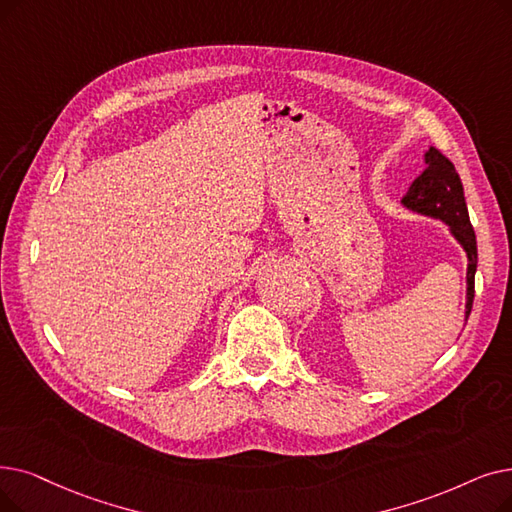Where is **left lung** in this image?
<instances>
[{"mask_svg":"<svg viewBox=\"0 0 512 512\" xmlns=\"http://www.w3.org/2000/svg\"><path fill=\"white\" fill-rule=\"evenodd\" d=\"M425 163V171L412 182L402 203L416 213L446 221L456 240L462 244L466 257H469V268H466V320H469L475 299L477 238L469 219V209H466L462 182L452 161L435 146L427 150Z\"/></svg>","mask_w":512,"mask_h":512,"instance_id":"8db88e82","label":"left lung"}]
</instances>
